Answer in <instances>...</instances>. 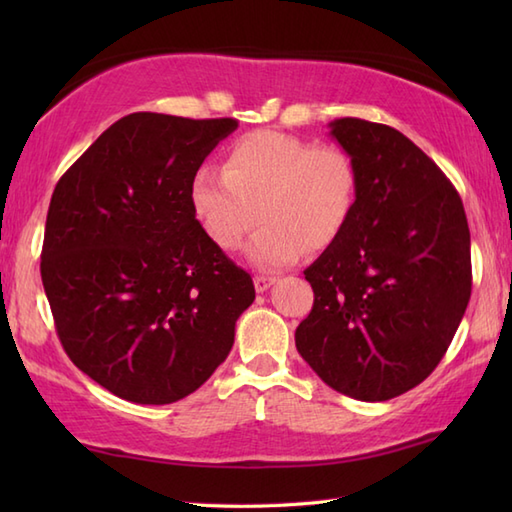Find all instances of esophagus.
Masks as SVG:
<instances>
[{
	"instance_id": "1",
	"label": "esophagus",
	"mask_w": 512,
	"mask_h": 512,
	"mask_svg": "<svg viewBox=\"0 0 512 512\" xmlns=\"http://www.w3.org/2000/svg\"><path fill=\"white\" fill-rule=\"evenodd\" d=\"M253 284H255V290L257 292H266L270 286L275 284V277H266V275H257L255 279H253Z\"/></svg>"
}]
</instances>
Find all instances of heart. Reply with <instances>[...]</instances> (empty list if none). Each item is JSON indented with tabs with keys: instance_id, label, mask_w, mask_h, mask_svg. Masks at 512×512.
I'll use <instances>...</instances> for the list:
<instances>
[{
	"instance_id": "obj_1",
	"label": "heart",
	"mask_w": 512,
	"mask_h": 512,
	"mask_svg": "<svg viewBox=\"0 0 512 512\" xmlns=\"http://www.w3.org/2000/svg\"><path fill=\"white\" fill-rule=\"evenodd\" d=\"M358 169L339 145L275 129L242 136L226 151L224 169L202 165L189 184L195 222L220 250H235L262 215L246 257L257 268H284L303 248L332 244L350 222ZM260 213H256V209Z\"/></svg>"
}]
</instances>
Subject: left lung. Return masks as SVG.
<instances>
[{
    "label": "left lung",
    "mask_w": 512,
    "mask_h": 512,
    "mask_svg": "<svg viewBox=\"0 0 512 512\" xmlns=\"http://www.w3.org/2000/svg\"><path fill=\"white\" fill-rule=\"evenodd\" d=\"M330 136L356 162L350 222L303 270L314 306L297 350L325 385L380 402L442 361L471 299V233L458 191L398 129L336 118Z\"/></svg>",
    "instance_id": "left-lung-1"
}]
</instances>
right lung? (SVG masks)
I'll use <instances>...</instances> for the list:
<instances>
[{"label":"right lung","instance_id":"1","mask_svg":"<svg viewBox=\"0 0 512 512\" xmlns=\"http://www.w3.org/2000/svg\"><path fill=\"white\" fill-rule=\"evenodd\" d=\"M235 118L136 112L54 187L41 281L70 361L114 396L169 405L224 363L253 279L195 222L189 184Z\"/></svg>","mask_w":512,"mask_h":512}]
</instances>
